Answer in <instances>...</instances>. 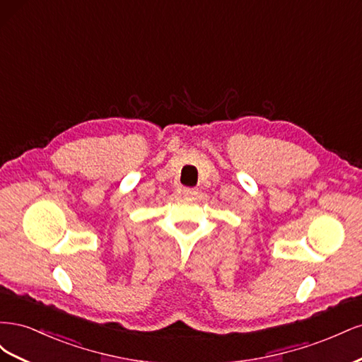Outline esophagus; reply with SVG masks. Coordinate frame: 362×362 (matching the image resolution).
Returning <instances> with one entry per match:
<instances>
[{
  "instance_id": "obj_1",
  "label": "esophagus",
  "mask_w": 362,
  "mask_h": 362,
  "mask_svg": "<svg viewBox=\"0 0 362 362\" xmlns=\"http://www.w3.org/2000/svg\"><path fill=\"white\" fill-rule=\"evenodd\" d=\"M182 193H184V196H194V194H198V189H194V187H184V189H182Z\"/></svg>"
}]
</instances>
